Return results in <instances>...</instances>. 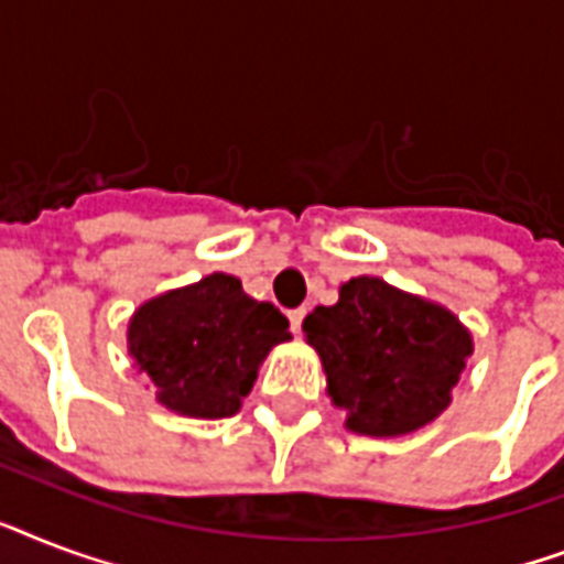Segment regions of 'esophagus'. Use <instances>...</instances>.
Masks as SVG:
<instances>
[{
    "label": "esophagus",
    "instance_id": "34e87169",
    "mask_svg": "<svg viewBox=\"0 0 564 564\" xmlns=\"http://www.w3.org/2000/svg\"><path fill=\"white\" fill-rule=\"evenodd\" d=\"M286 316H290L292 334H301V322H304V316H307V310H304V307H295V310H290Z\"/></svg>",
    "mask_w": 564,
    "mask_h": 564
}]
</instances>
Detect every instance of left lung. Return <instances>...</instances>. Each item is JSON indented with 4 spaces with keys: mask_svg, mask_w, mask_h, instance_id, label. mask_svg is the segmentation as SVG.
I'll list each match as a JSON object with an SVG mask.
<instances>
[{
    "mask_svg": "<svg viewBox=\"0 0 564 564\" xmlns=\"http://www.w3.org/2000/svg\"><path fill=\"white\" fill-rule=\"evenodd\" d=\"M301 327L345 427L375 438L436 421L474 354L471 330L451 310L371 274L343 283L334 307H316Z\"/></svg>",
    "mask_w": 564,
    "mask_h": 564,
    "instance_id": "left-lung-1",
    "label": "left lung"
}]
</instances>
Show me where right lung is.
<instances>
[{
  "instance_id": "right-lung-1",
  "label": "right lung",
  "mask_w": 564,
  "mask_h": 564,
  "mask_svg": "<svg viewBox=\"0 0 564 564\" xmlns=\"http://www.w3.org/2000/svg\"><path fill=\"white\" fill-rule=\"evenodd\" d=\"M290 339L281 310L225 272L154 295L128 322L134 366L158 403L187 419L237 415L269 351Z\"/></svg>"
}]
</instances>
